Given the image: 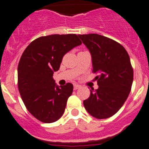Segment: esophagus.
I'll list each match as a JSON object with an SVG mask.
<instances>
[{
  "label": "esophagus",
  "mask_w": 149,
  "mask_h": 149,
  "mask_svg": "<svg viewBox=\"0 0 149 149\" xmlns=\"http://www.w3.org/2000/svg\"><path fill=\"white\" fill-rule=\"evenodd\" d=\"M81 87L80 85H79V84H74V86H73V89L74 90H76L78 89V88H79Z\"/></svg>",
  "instance_id": "esophagus-1"
}]
</instances>
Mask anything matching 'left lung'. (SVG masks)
<instances>
[{
    "mask_svg": "<svg viewBox=\"0 0 149 149\" xmlns=\"http://www.w3.org/2000/svg\"><path fill=\"white\" fill-rule=\"evenodd\" d=\"M91 55L99 88L84 101L87 112L97 119L110 118L124 104L131 90L133 70L126 49L115 40L97 34H79Z\"/></svg>",
    "mask_w": 149,
    "mask_h": 149,
    "instance_id": "1",
    "label": "left lung"
}]
</instances>
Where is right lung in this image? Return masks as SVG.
Segmentation results:
<instances>
[{"label":"right lung","instance_id":"obj_1","mask_svg":"<svg viewBox=\"0 0 149 149\" xmlns=\"http://www.w3.org/2000/svg\"><path fill=\"white\" fill-rule=\"evenodd\" d=\"M81 41L76 34H52L31 42L18 65V87L29 112L45 123L57 121L65 111L73 84L58 86L53 79L64 55Z\"/></svg>","mask_w":149,"mask_h":149}]
</instances>
